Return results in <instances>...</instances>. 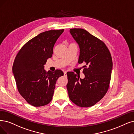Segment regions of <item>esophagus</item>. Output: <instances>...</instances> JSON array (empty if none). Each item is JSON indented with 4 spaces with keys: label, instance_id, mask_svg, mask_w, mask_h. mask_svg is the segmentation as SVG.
Here are the masks:
<instances>
[{
    "label": "esophagus",
    "instance_id": "34e87169",
    "mask_svg": "<svg viewBox=\"0 0 134 134\" xmlns=\"http://www.w3.org/2000/svg\"><path fill=\"white\" fill-rule=\"evenodd\" d=\"M66 72H67V71H64V75L65 76H66Z\"/></svg>",
    "mask_w": 134,
    "mask_h": 134
}]
</instances>
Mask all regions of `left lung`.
<instances>
[{
  "mask_svg": "<svg viewBox=\"0 0 134 134\" xmlns=\"http://www.w3.org/2000/svg\"><path fill=\"white\" fill-rule=\"evenodd\" d=\"M70 32L79 44L80 64L85 62L81 79L74 72H68L66 85L69 98L80 107L94 105L107 92L113 62L105 44L82 29H71Z\"/></svg>",
  "mask_w": 134,
  "mask_h": 134,
  "instance_id": "left-lung-1",
  "label": "left lung"
}]
</instances>
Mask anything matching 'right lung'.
Masks as SVG:
<instances>
[{
  "label": "right lung",
  "instance_id": "obj_1",
  "mask_svg": "<svg viewBox=\"0 0 134 134\" xmlns=\"http://www.w3.org/2000/svg\"><path fill=\"white\" fill-rule=\"evenodd\" d=\"M64 29L49 30L34 37L21 47L14 59L13 72L18 91L29 104L44 106L52 99L58 79L63 76L60 70H44L53 47Z\"/></svg>",
  "mask_w": 134,
  "mask_h": 134
}]
</instances>
